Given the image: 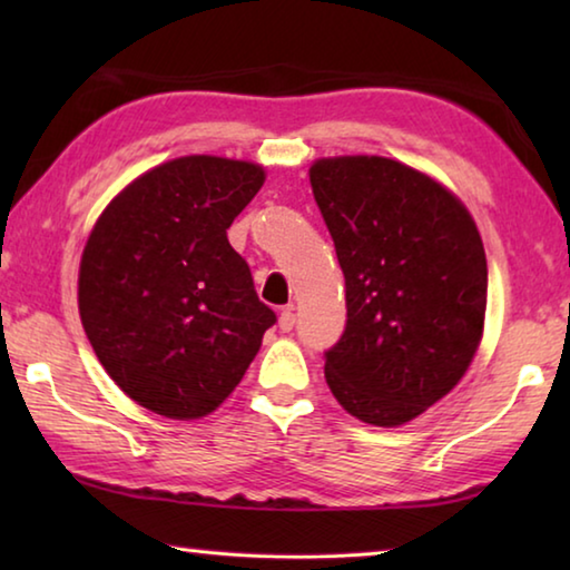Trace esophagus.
<instances>
[{"instance_id": "obj_1", "label": "esophagus", "mask_w": 570, "mask_h": 570, "mask_svg": "<svg viewBox=\"0 0 570 570\" xmlns=\"http://www.w3.org/2000/svg\"><path fill=\"white\" fill-rule=\"evenodd\" d=\"M294 324H296L294 306H286L284 312H282V316H278V330H282V332H292Z\"/></svg>"}]
</instances>
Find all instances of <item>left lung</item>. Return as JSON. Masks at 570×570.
Masks as SVG:
<instances>
[{
  "label": "left lung",
  "instance_id": "8db88e82",
  "mask_svg": "<svg viewBox=\"0 0 570 570\" xmlns=\"http://www.w3.org/2000/svg\"><path fill=\"white\" fill-rule=\"evenodd\" d=\"M308 180L346 286L326 384L356 420L397 428L445 397L478 352L488 304L478 226L445 186L390 158H322Z\"/></svg>",
  "mask_w": 570,
  "mask_h": 570
}]
</instances>
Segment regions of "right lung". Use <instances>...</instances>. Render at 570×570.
<instances>
[{
    "label": "right lung",
    "instance_id": "obj_1",
    "mask_svg": "<svg viewBox=\"0 0 570 570\" xmlns=\"http://www.w3.org/2000/svg\"><path fill=\"white\" fill-rule=\"evenodd\" d=\"M264 178L246 160H168L112 198L82 250L85 334L112 382L163 417L214 412L276 324L226 236Z\"/></svg>",
    "mask_w": 570,
    "mask_h": 570
}]
</instances>
